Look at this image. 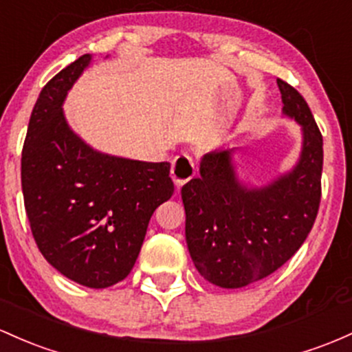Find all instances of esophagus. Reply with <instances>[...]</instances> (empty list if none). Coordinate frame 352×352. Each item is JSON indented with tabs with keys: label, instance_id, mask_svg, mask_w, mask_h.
Returning a JSON list of instances; mask_svg holds the SVG:
<instances>
[{
	"label": "esophagus",
	"instance_id": "1",
	"mask_svg": "<svg viewBox=\"0 0 352 352\" xmlns=\"http://www.w3.org/2000/svg\"><path fill=\"white\" fill-rule=\"evenodd\" d=\"M172 179L175 182L177 187H182L184 184H187L188 180L195 177V164L194 158L188 153H180L175 157V160L172 162Z\"/></svg>",
	"mask_w": 352,
	"mask_h": 352
}]
</instances>
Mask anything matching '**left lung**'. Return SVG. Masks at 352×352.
<instances>
[{
    "label": "left lung",
    "instance_id": "left-lung-1",
    "mask_svg": "<svg viewBox=\"0 0 352 352\" xmlns=\"http://www.w3.org/2000/svg\"><path fill=\"white\" fill-rule=\"evenodd\" d=\"M277 87L283 113L302 126L296 167L264 187H247L235 175V150H215L204 155L200 177L182 187L188 252L208 283L223 289L276 272L304 244L318 217L322 135L304 96L280 78Z\"/></svg>",
    "mask_w": 352,
    "mask_h": 352
}]
</instances>
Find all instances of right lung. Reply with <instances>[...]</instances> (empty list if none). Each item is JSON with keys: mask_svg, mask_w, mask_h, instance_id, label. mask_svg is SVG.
<instances>
[{"mask_svg": "<svg viewBox=\"0 0 352 352\" xmlns=\"http://www.w3.org/2000/svg\"><path fill=\"white\" fill-rule=\"evenodd\" d=\"M91 55L45 85L21 153V188L32 234L58 272L105 289L133 269L155 208L173 194L168 162L100 153L68 126L65 96Z\"/></svg>", "mask_w": 352, "mask_h": 352, "instance_id": "right-lung-1", "label": "right lung"}]
</instances>
